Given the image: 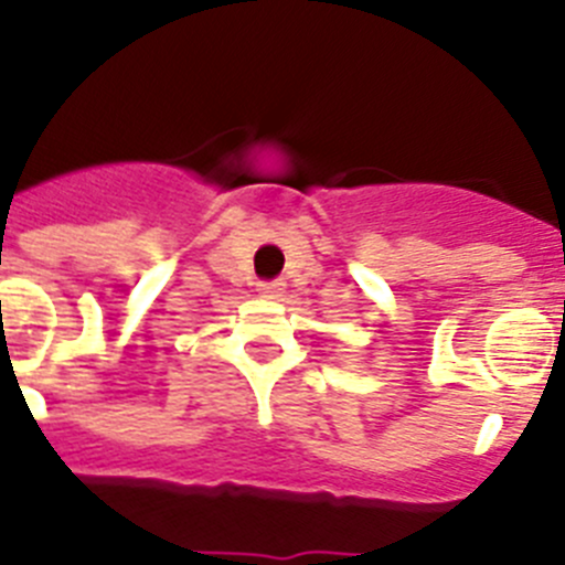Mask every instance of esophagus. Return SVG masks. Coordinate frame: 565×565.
<instances>
[{
    "mask_svg": "<svg viewBox=\"0 0 565 565\" xmlns=\"http://www.w3.org/2000/svg\"><path fill=\"white\" fill-rule=\"evenodd\" d=\"M257 291H259V297L277 299L279 294H282V282H279V279H266V282H259Z\"/></svg>",
    "mask_w": 565,
    "mask_h": 565,
    "instance_id": "obj_1",
    "label": "esophagus"
}]
</instances>
